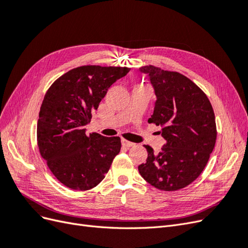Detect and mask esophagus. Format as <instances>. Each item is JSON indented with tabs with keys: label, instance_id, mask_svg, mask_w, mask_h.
Here are the masks:
<instances>
[{
	"label": "esophagus",
	"instance_id": "obj_1",
	"mask_svg": "<svg viewBox=\"0 0 248 248\" xmlns=\"http://www.w3.org/2000/svg\"><path fill=\"white\" fill-rule=\"evenodd\" d=\"M122 145L124 146V147H127V148H129V147H133L134 146V144L133 142H131V141H128V140H122Z\"/></svg>",
	"mask_w": 248,
	"mask_h": 248
}]
</instances>
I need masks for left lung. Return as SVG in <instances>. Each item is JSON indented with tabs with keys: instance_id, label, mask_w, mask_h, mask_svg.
Returning a JSON list of instances; mask_svg holds the SVG:
<instances>
[{
	"instance_id": "left-lung-1",
	"label": "left lung",
	"mask_w": 248,
	"mask_h": 248,
	"mask_svg": "<svg viewBox=\"0 0 248 248\" xmlns=\"http://www.w3.org/2000/svg\"><path fill=\"white\" fill-rule=\"evenodd\" d=\"M154 88L156 102L149 123L161 126L166 144L159 153L145 145L148 158L139 166L146 181L164 191L192 183L205 169L216 141L215 116L207 95L183 74L152 65L140 67Z\"/></svg>"
}]
</instances>
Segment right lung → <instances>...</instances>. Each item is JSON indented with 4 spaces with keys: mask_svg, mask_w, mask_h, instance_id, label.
I'll use <instances>...</instances> for the list:
<instances>
[{
    "mask_svg": "<svg viewBox=\"0 0 248 248\" xmlns=\"http://www.w3.org/2000/svg\"><path fill=\"white\" fill-rule=\"evenodd\" d=\"M129 70L80 66L60 77L44 96L37 123L39 152L52 175L71 189L84 191L98 185L121 150L119 137L88 136L85 126L108 88Z\"/></svg>",
    "mask_w": 248,
    "mask_h": 248,
    "instance_id": "right-lung-1",
    "label": "right lung"
}]
</instances>
